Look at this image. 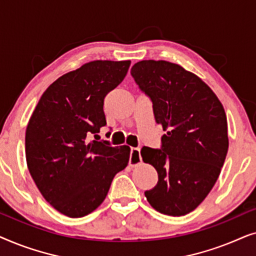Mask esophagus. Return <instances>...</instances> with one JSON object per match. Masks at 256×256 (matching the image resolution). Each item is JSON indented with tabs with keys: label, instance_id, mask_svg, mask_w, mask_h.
<instances>
[{
	"label": "esophagus",
	"instance_id": "1",
	"mask_svg": "<svg viewBox=\"0 0 256 256\" xmlns=\"http://www.w3.org/2000/svg\"><path fill=\"white\" fill-rule=\"evenodd\" d=\"M141 162H142L141 149H140V148H132L130 158H129V164H130L132 166H138V164Z\"/></svg>",
	"mask_w": 256,
	"mask_h": 256
}]
</instances>
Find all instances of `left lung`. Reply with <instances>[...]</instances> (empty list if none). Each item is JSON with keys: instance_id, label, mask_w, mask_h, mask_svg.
Listing matches in <instances>:
<instances>
[{"instance_id": "1", "label": "left lung", "mask_w": 256, "mask_h": 256, "mask_svg": "<svg viewBox=\"0 0 256 256\" xmlns=\"http://www.w3.org/2000/svg\"><path fill=\"white\" fill-rule=\"evenodd\" d=\"M132 76L152 101L157 124L166 132L162 148L143 146V162L158 174L146 200L163 214L197 208L218 180L228 150L227 118L214 92L194 73L166 60H142Z\"/></svg>"}]
</instances>
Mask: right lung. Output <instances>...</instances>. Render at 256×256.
<instances>
[{
  "label": "right lung",
  "instance_id": "add662e5",
  "mask_svg": "<svg viewBox=\"0 0 256 256\" xmlns=\"http://www.w3.org/2000/svg\"><path fill=\"white\" fill-rule=\"evenodd\" d=\"M130 60H94L59 76L40 96L26 132L28 169L52 208L82 218L99 208L130 148L90 141L106 126L104 99ZM96 136V135H94Z\"/></svg>",
  "mask_w": 256,
  "mask_h": 256
}]
</instances>
